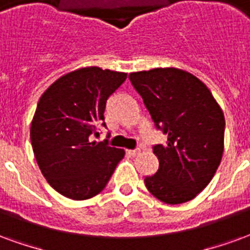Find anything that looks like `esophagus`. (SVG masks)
<instances>
[{
  "instance_id": "obj_1",
  "label": "esophagus",
  "mask_w": 250,
  "mask_h": 250,
  "mask_svg": "<svg viewBox=\"0 0 250 250\" xmlns=\"http://www.w3.org/2000/svg\"><path fill=\"white\" fill-rule=\"evenodd\" d=\"M127 153H128V155H131V156H138V155L140 153V149H128V151H127Z\"/></svg>"
}]
</instances>
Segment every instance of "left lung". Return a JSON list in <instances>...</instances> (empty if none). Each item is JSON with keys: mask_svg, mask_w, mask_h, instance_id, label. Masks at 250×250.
I'll list each match as a JSON object with an SVG mask.
<instances>
[{"mask_svg": "<svg viewBox=\"0 0 250 250\" xmlns=\"http://www.w3.org/2000/svg\"><path fill=\"white\" fill-rule=\"evenodd\" d=\"M155 125L167 134L153 153L159 169L146 187L166 204L195 199L209 184L224 152L225 118L209 88L188 71L158 67L130 74Z\"/></svg>", "mask_w": 250, "mask_h": 250, "instance_id": "1", "label": "left lung"}]
</instances>
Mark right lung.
Returning <instances> with one entry per match:
<instances>
[{
	"label": "right lung",
	"mask_w": 250,
	"mask_h": 250,
	"mask_svg": "<svg viewBox=\"0 0 250 250\" xmlns=\"http://www.w3.org/2000/svg\"><path fill=\"white\" fill-rule=\"evenodd\" d=\"M127 74L82 67L62 75L37 104L30 140L37 164L55 191L87 200L104 189L125 149L92 142L104 125L106 102Z\"/></svg>",
	"instance_id": "obj_1"
}]
</instances>
